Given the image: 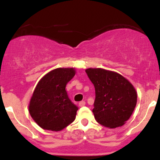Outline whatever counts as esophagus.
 <instances>
[{"instance_id":"34e87169","label":"esophagus","mask_w":160,"mask_h":160,"mask_svg":"<svg viewBox=\"0 0 160 160\" xmlns=\"http://www.w3.org/2000/svg\"><path fill=\"white\" fill-rule=\"evenodd\" d=\"M85 104H86V102L84 101H82L79 103V106L80 107H83V106H85Z\"/></svg>"}]
</instances>
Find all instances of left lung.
Masks as SVG:
<instances>
[{"label":"left lung","mask_w":160,"mask_h":160,"mask_svg":"<svg viewBox=\"0 0 160 160\" xmlns=\"http://www.w3.org/2000/svg\"><path fill=\"white\" fill-rule=\"evenodd\" d=\"M95 88L93 113L97 122L110 128L122 126L132 115L137 103V93L121 74L104 69H87Z\"/></svg>","instance_id":"obj_1"}]
</instances>
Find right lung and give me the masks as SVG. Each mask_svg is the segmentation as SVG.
<instances>
[{"label": "right lung", "mask_w": 160, "mask_h": 160, "mask_svg": "<svg viewBox=\"0 0 160 160\" xmlns=\"http://www.w3.org/2000/svg\"><path fill=\"white\" fill-rule=\"evenodd\" d=\"M75 73L73 68H57L46 74L37 84L28 111L43 129L59 132L75 120L78 108L71 102L66 90Z\"/></svg>", "instance_id": "right-lung-1"}]
</instances>
